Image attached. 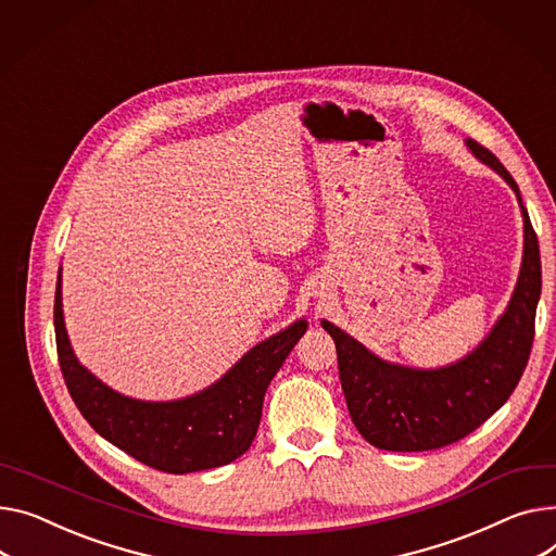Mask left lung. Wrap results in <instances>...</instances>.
Segmentation results:
<instances>
[{
	"label": "left lung",
	"mask_w": 556,
	"mask_h": 556,
	"mask_svg": "<svg viewBox=\"0 0 556 556\" xmlns=\"http://www.w3.org/2000/svg\"><path fill=\"white\" fill-rule=\"evenodd\" d=\"M467 144L511 185L526 224L519 283L490 338L454 366L416 371L382 362L338 326L321 321L324 330L336 340L349 414L357 431L378 450L429 452L469 435L507 402L532 353L541 298L539 239L511 174L488 147L476 140H467Z\"/></svg>",
	"instance_id": "1"
}]
</instances>
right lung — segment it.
Returning <instances> with one entry per match:
<instances>
[{
    "instance_id": "add662e5",
    "label": "right lung",
    "mask_w": 556,
    "mask_h": 556,
    "mask_svg": "<svg viewBox=\"0 0 556 556\" xmlns=\"http://www.w3.org/2000/svg\"><path fill=\"white\" fill-rule=\"evenodd\" d=\"M55 344L66 389L85 420L111 445L165 473H190L237 460L252 445L264 395L306 321L256 344L207 391L176 402H140L96 380L71 351L60 279L55 288Z\"/></svg>"
}]
</instances>
